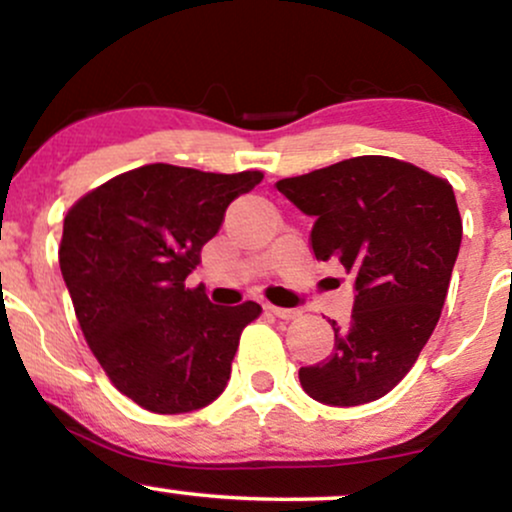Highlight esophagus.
<instances>
[{
    "instance_id": "1",
    "label": "esophagus",
    "mask_w": 512,
    "mask_h": 512,
    "mask_svg": "<svg viewBox=\"0 0 512 512\" xmlns=\"http://www.w3.org/2000/svg\"><path fill=\"white\" fill-rule=\"evenodd\" d=\"M264 310H269V313L272 315H276V317H281V320H293V317H298L301 313H298V310H293V308H279V305H264Z\"/></svg>"
}]
</instances>
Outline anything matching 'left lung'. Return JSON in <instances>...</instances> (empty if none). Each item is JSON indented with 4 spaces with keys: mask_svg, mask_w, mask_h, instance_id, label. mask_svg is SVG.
I'll list each match as a JSON object with an SVG mask.
<instances>
[{
    "mask_svg": "<svg viewBox=\"0 0 512 512\" xmlns=\"http://www.w3.org/2000/svg\"><path fill=\"white\" fill-rule=\"evenodd\" d=\"M276 190L315 219L317 260L354 274L349 325L332 320V356L298 370L303 390L332 407L385 397L416 363L448 296L462 243L450 182L390 156H356Z\"/></svg>",
    "mask_w": 512,
    "mask_h": 512,
    "instance_id": "left-lung-1",
    "label": "left lung"
}]
</instances>
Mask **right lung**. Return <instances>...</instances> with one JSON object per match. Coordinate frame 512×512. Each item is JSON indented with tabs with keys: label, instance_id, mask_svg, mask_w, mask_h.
I'll return each mask as SVG.
<instances>
[{
	"label": "right lung",
	"instance_id": "add662e5",
	"mask_svg": "<svg viewBox=\"0 0 512 512\" xmlns=\"http://www.w3.org/2000/svg\"><path fill=\"white\" fill-rule=\"evenodd\" d=\"M260 170L223 175L149 163L91 190L64 216L60 269L93 356L156 414L207 407L231 378L255 301L214 305L185 279Z\"/></svg>",
	"mask_w": 512,
	"mask_h": 512
}]
</instances>
